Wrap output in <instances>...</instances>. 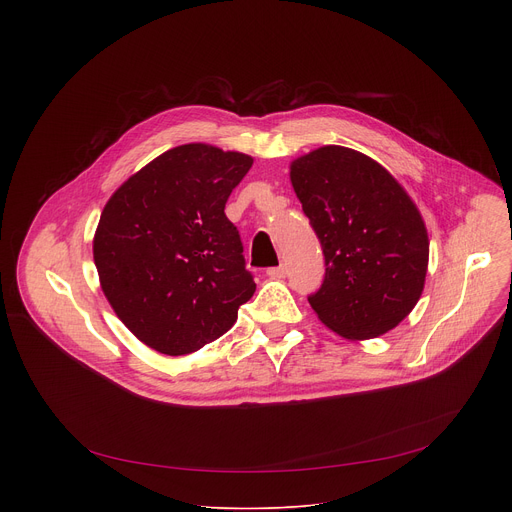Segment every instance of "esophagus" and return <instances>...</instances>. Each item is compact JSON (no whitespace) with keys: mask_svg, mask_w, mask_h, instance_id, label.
Wrapping results in <instances>:
<instances>
[{"mask_svg":"<svg viewBox=\"0 0 512 512\" xmlns=\"http://www.w3.org/2000/svg\"><path fill=\"white\" fill-rule=\"evenodd\" d=\"M267 275H269L271 279H283V277L287 275V269H285L283 265H277V267H269V269H267Z\"/></svg>","mask_w":512,"mask_h":512,"instance_id":"1","label":"esophagus"}]
</instances>
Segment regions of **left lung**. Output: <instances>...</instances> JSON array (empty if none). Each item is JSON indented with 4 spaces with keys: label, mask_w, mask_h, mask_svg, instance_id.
I'll return each instance as SVG.
<instances>
[{
    "label": "left lung",
    "mask_w": 512,
    "mask_h": 512,
    "mask_svg": "<svg viewBox=\"0 0 512 512\" xmlns=\"http://www.w3.org/2000/svg\"><path fill=\"white\" fill-rule=\"evenodd\" d=\"M289 180L326 259L324 283L308 298L320 322L348 340L399 326L421 298L429 263L423 216L405 188L342 145L300 156Z\"/></svg>",
    "instance_id": "8db88e82"
}]
</instances>
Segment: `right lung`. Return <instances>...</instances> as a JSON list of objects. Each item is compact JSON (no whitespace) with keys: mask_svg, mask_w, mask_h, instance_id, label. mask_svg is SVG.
Listing matches in <instances>:
<instances>
[{"mask_svg":"<svg viewBox=\"0 0 512 512\" xmlns=\"http://www.w3.org/2000/svg\"><path fill=\"white\" fill-rule=\"evenodd\" d=\"M253 158L208 143L172 148L107 200L93 239L105 298L150 348L190 354L223 336L255 294L225 214Z\"/></svg>","mask_w":512,"mask_h":512,"instance_id":"add662e5","label":"right lung"}]
</instances>
